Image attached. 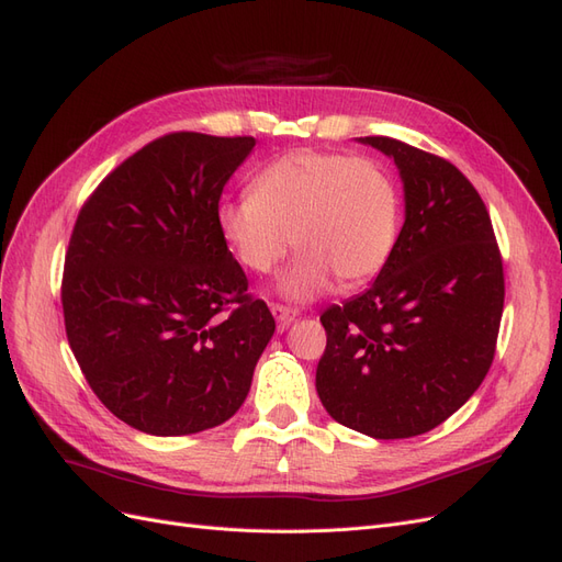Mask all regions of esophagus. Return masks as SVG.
<instances>
[{"label": "esophagus", "mask_w": 562, "mask_h": 562, "mask_svg": "<svg viewBox=\"0 0 562 562\" xmlns=\"http://www.w3.org/2000/svg\"><path fill=\"white\" fill-rule=\"evenodd\" d=\"M271 314H274L277 326L281 333L288 330V326H291V323L297 318V312L291 307H283V304H271Z\"/></svg>", "instance_id": "34e87169"}]
</instances>
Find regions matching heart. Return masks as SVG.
<instances>
[{"mask_svg":"<svg viewBox=\"0 0 562 562\" xmlns=\"http://www.w3.org/2000/svg\"><path fill=\"white\" fill-rule=\"evenodd\" d=\"M401 194L375 159L293 149L252 178L250 194L220 203L217 227L241 267L269 274L288 250L279 293L312 302L335 277L363 283L386 265L398 239Z\"/></svg>","mask_w":562,"mask_h":562,"instance_id":"1","label":"heart"}]
</instances>
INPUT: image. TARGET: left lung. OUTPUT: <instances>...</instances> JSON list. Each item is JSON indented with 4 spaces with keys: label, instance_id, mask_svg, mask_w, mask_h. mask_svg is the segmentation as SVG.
Segmentation results:
<instances>
[{
    "label": "left lung",
    "instance_id": "8db88e82",
    "mask_svg": "<svg viewBox=\"0 0 562 562\" xmlns=\"http://www.w3.org/2000/svg\"><path fill=\"white\" fill-rule=\"evenodd\" d=\"M405 223L366 293L323 312L316 391L328 415L372 438L427 434L481 386L495 359L504 269L490 213L457 166L384 135Z\"/></svg>",
    "mask_w": 562,
    "mask_h": 562
}]
</instances>
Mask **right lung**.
I'll return each mask as SVG.
<instances>
[{
  "instance_id": "right-lung-1",
  "label": "right lung",
  "mask_w": 562,
  "mask_h": 562,
  "mask_svg": "<svg viewBox=\"0 0 562 562\" xmlns=\"http://www.w3.org/2000/svg\"><path fill=\"white\" fill-rule=\"evenodd\" d=\"M252 147L250 135H164L79 211L60 288L67 342L93 394L143 434L227 422L274 335L217 227L220 196Z\"/></svg>"
}]
</instances>
